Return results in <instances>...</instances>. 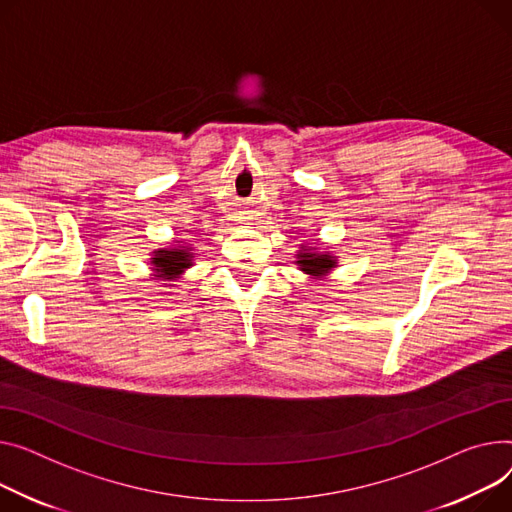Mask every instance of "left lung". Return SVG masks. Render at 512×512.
I'll use <instances>...</instances> for the list:
<instances>
[{
	"instance_id": "left-lung-1",
	"label": "left lung",
	"mask_w": 512,
	"mask_h": 512,
	"mask_svg": "<svg viewBox=\"0 0 512 512\" xmlns=\"http://www.w3.org/2000/svg\"><path fill=\"white\" fill-rule=\"evenodd\" d=\"M296 257H298L296 265H300V271H304V274H309L315 280L325 278L329 271L337 265L335 257H331L329 253H317L313 249H302V251H298Z\"/></svg>"
}]
</instances>
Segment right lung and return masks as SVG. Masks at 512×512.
Instances as JSON below:
<instances>
[{
	"mask_svg": "<svg viewBox=\"0 0 512 512\" xmlns=\"http://www.w3.org/2000/svg\"><path fill=\"white\" fill-rule=\"evenodd\" d=\"M156 271L158 280L173 282L177 280L185 269L193 265V253L191 247H173V249H158L154 251V257L150 261Z\"/></svg>",
	"mask_w": 512,
	"mask_h": 512,
	"instance_id": "1",
	"label": "right lung"
}]
</instances>
